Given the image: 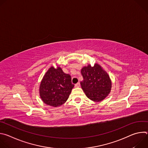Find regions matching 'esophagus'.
<instances>
[{"label":"esophagus","instance_id":"esophagus-1","mask_svg":"<svg viewBox=\"0 0 148 148\" xmlns=\"http://www.w3.org/2000/svg\"><path fill=\"white\" fill-rule=\"evenodd\" d=\"M80 87V83L79 82H78L77 84H76L75 85V88H78Z\"/></svg>","mask_w":148,"mask_h":148}]
</instances>
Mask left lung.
Listing matches in <instances>:
<instances>
[{
  "label": "left lung",
  "instance_id": "8db88e82",
  "mask_svg": "<svg viewBox=\"0 0 148 148\" xmlns=\"http://www.w3.org/2000/svg\"><path fill=\"white\" fill-rule=\"evenodd\" d=\"M83 80L81 81V88L91 101L100 102L110 93L112 88L111 79L102 67L97 63L92 67L90 64L81 70Z\"/></svg>",
  "mask_w": 148,
  "mask_h": 148
}]
</instances>
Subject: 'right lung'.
Listing matches in <instances>:
<instances>
[{
  "label": "right lung",
  "instance_id": "right-lung-1",
  "mask_svg": "<svg viewBox=\"0 0 148 148\" xmlns=\"http://www.w3.org/2000/svg\"><path fill=\"white\" fill-rule=\"evenodd\" d=\"M74 87L70 75L64 73L58 65L57 68L51 66L41 81L40 97L45 103L59 107L66 102Z\"/></svg>",
  "mask_w": 148,
  "mask_h": 148
}]
</instances>
